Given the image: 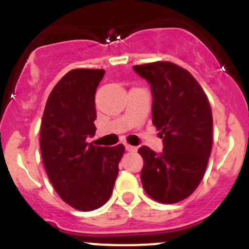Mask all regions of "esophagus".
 I'll return each mask as SVG.
<instances>
[{
  "instance_id": "esophagus-1",
  "label": "esophagus",
  "mask_w": 249,
  "mask_h": 249,
  "mask_svg": "<svg viewBox=\"0 0 249 249\" xmlns=\"http://www.w3.org/2000/svg\"><path fill=\"white\" fill-rule=\"evenodd\" d=\"M125 149H126L127 152H130V153L137 152V148L134 147V145H131V144H126V145H125Z\"/></svg>"
}]
</instances>
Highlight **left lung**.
I'll use <instances>...</instances> for the list:
<instances>
[{"mask_svg":"<svg viewBox=\"0 0 249 249\" xmlns=\"http://www.w3.org/2000/svg\"><path fill=\"white\" fill-rule=\"evenodd\" d=\"M150 84L152 120L164 142L162 153L143 145L141 180L145 193L161 203L187 199L201 182L212 149V110L189 71L169 61L134 66Z\"/></svg>","mask_w":249,"mask_h":249,"instance_id":"1","label":"left lung"}]
</instances>
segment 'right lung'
<instances>
[{
  "label": "right lung",
  "mask_w": 249,
  "mask_h": 249,
  "mask_svg": "<svg viewBox=\"0 0 249 249\" xmlns=\"http://www.w3.org/2000/svg\"><path fill=\"white\" fill-rule=\"evenodd\" d=\"M105 70L76 69L53 88L41 124V153L53 187L76 210H96L108 201L119 172L123 144L95 147V92Z\"/></svg>",
  "instance_id": "add662e5"
}]
</instances>
